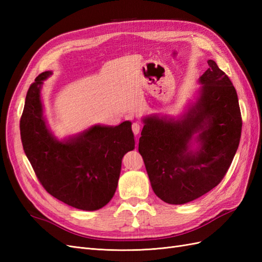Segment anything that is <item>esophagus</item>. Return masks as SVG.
Wrapping results in <instances>:
<instances>
[{
  "mask_svg": "<svg viewBox=\"0 0 262 262\" xmlns=\"http://www.w3.org/2000/svg\"><path fill=\"white\" fill-rule=\"evenodd\" d=\"M132 131H133L134 134H136V136H138V134H139L140 131H141V124H140L139 122H134V123L132 124Z\"/></svg>",
  "mask_w": 262,
  "mask_h": 262,
  "instance_id": "34e87169",
  "label": "esophagus"
}]
</instances>
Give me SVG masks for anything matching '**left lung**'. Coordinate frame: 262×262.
<instances>
[{"mask_svg": "<svg viewBox=\"0 0 262 262\" xmlns=\"http://www.w3.org/2000/svg\"><path fill=\"white\" fill-rule=\"evenodd\" d=\"M200 76L194 102L178 118L146 116L139 141L153 191L164 202L185 204L216 187L239 145L238 97L215 62Z\"/></svg>", "mask_w": 262, "mask_h": 262, "instance_id": "1", "label": "left lung"}]
</instances>
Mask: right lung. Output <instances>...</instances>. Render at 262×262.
Instances as JSON below:
<instances>
[{
  "label": "right lung",
  "instance_id": "1",
  "mask_svg": "<svg viewBox=\"0 0 262 262\" xmlns=\"http://www.w3.org/2000/svg\"><path fill=\"white\" fill-rule=\"evenodd\" d=\"M50 75L39 74L27 92L19 124L24 150L47 192L78 210H99L114 196L122 157L136 145L132 123L95 124L58 140L47 125L40 95Z\"/></svg>",
  "mask_w": 262,
  "mask_h": 262
}]
</instances>
